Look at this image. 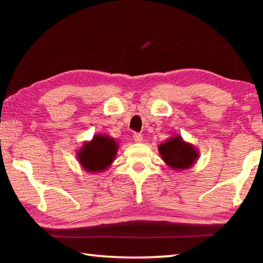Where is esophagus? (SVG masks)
I'll return each mask as SVG.
<instances>
[{"label":"esophagus","mask_w":263,"mask_h":263,"mask_svg":"<svg viewBox=\"0 0 263 263\" xmlns=\"http://www.w3.org/2000/svg\"><path fill=\"white\" fill-rule=\"evenodd\" d=\"M133 140H135L136 142H141L142 136L140 135V133H135V135H133Z\"/></svg>","instance_id":"1"}]
</instances>
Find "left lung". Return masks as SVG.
<instances>
[{
    "label": "left lung",
    "instance_id": "1",
    "mask_svg": "<svg viewBox=\"0 0 263 263\" xmlns=\"http://www.w3.org/2000/svg\"><path fill=\"white\" fill-rule=\"evenodd\" d=\"M161 159L174 171H184L193 167L199 157L198 149L180 136H173L159 145Z\"/></svg>",
    "mask_w": 263,
    "mask_h": 263
}]
</instances>
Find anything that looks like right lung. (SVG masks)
<instances>
[{"label": "right lung", "instance_id": "right-lung-1", "mask_svg": "<svg viewBox=\"0 0 263 263\" xmlns=\"http://www.w3.org/2000/svg\"><path fill=\"white\" fill-rule=\"evenodd\" d=\"M118 147V142L114 138L99 133L91 140L84 141L77 151L78 161L89 174L102 173L115 161Z\"/></svg>", "mask_w": 263, "mask_h": 263}]
</instances>
